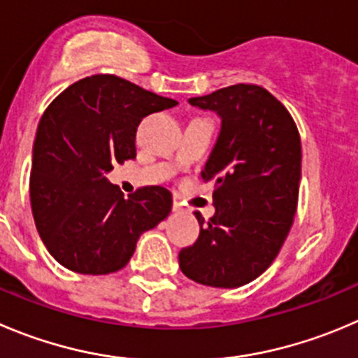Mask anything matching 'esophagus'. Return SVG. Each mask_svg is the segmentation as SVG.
I'll list each match as a JSON object with an SVG mask.
<instances>
[{
	"mask_svg": "<svg viewBox=\"0 0 358 358\" xmlns=\"http://www.w3.org/2000/svg\"><path fill=\"white\" fill-rule=\"evenodd\" d=\"M172 210L173 213H182V207H181V203L177 202V200H173V203H172Z\"/></svg>",
	"mask_w": 358,
	"mask_h": 358,
	"instance_id": "esophagus-1",
	"label": "esophagus"
}]
</instances>
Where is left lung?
Wrapping results in <instances>:
<instances>
[{"instance_id": "obj_1", "label": "left lung", "mask_w": 358, "mask_h": 358, "mask_svg": "<svg viewBox=\"0 0 358 358\" xmlns=\"http://www.w3.org/2000/svg\"><path fill=\"white\" fill-rule=\"evenodd\" d=\"M193 107L216 112L221 130L202 179L213 182L216 213L209 221L195 213L200 236L182 248L186 278L214 288L251 283L278 257L299 200L301 137L285 105L255 84H236Z\"/></svg>"}]
</instances>
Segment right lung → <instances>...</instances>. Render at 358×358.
I'll list each match as a JSON object with an SVG mask.
<instances>
[{
  "label": "right lung",
  "instance_id": "add662e5",
  "mask_svg": "<svg viewBox=\"0 0 358 358\" xmlns=\"http://www.w3.org/2000/svg\"><path fill=\"white\" fill-rule=\"evenodd\" d=\"M172 98L115 75L71 84L40 119L29 196L49 253L79 274H110L134 257L137 241L172 210V193L144 186L124 199L105 173L135 156L145 115L176 107Z\"/></svg>",
  "mask_w": 358,
  "mask_h": 358
}]
</instances>
